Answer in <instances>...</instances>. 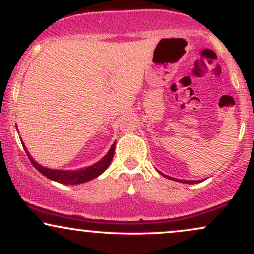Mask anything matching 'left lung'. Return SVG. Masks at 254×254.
Here are the masks:
<instances>
[{
	"instance_id": "8db88e82",
	"label": "left lung",
	"mask_w": 254,
	"mask_h": 254,
	"mask_svg": "<svg viewBox=\"0 0 254 254\" xmlns=\"http://www.w3.org/2000/svg\"><path fill=\"white\" fill-rule=\"evenodd\" d=\"M162 176H164V174H162ZM165 177H167V176H165ZM167 178H170V179H172V180H176V182L185 183V184H196V183H198L197 180H180V179H176V178H172V177H167Z\"/></svg>"
}]
</instances>
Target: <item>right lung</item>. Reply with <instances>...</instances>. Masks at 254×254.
Here are the masks:
<instances>
[{
    "label": "right lung",
    "mask_w": 254,
    "mask_h": 254,
    "mask_svg": "<svg viewBox=\"0 0 254 254\" xmlns=\"http://www.w3.org/2000/svg\"><path fill=\"white\" fill-rule=\"evenodd\" d=\"M22 145H24V143H22ZM115 147H116V143H113L112 147H111V149L109 150V153H107L106 155L100 160V161H98L97 164L88 166V167L86 168H81V170H75V171L51 170V168L43 167L42 165L37 164V162L32 159V156L30 155V153H28L27 149H26L25 145H24V149L26 151V154H27L30 161L32 162V165H33L34 167H36L37 170L43 174V176H45L46 178H49V179L55 180V182H58L61 184L75 185V184H82V183L89 182V180L94 179V178L100 176V174L103 173L107 167H109L111 161H112L113 154H115Z\"/></svg>",
    "instance_id": "1"
}]
</instances>
